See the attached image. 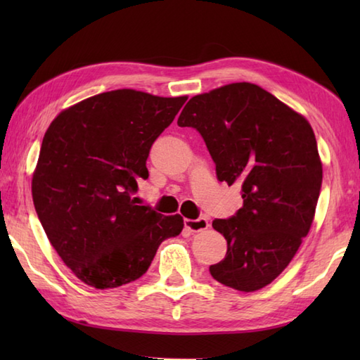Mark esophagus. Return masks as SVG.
<instances>
[{"instance_id": "1", "label": "esophagus", "mask_w": 360, "mask_h": 360, "mask_svg": "<svg viewBox=\"0 0 360 360\" xmlns=\"http://www.w3.org/2000/svg\"><path fill=\"white\" fill-rule=\"evenodd\" d=\"M184 226L190 232H201L209 227L207 218H198V219H186Z\"/></svg>"}]
</instances>
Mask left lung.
<instances>
[{
	"instance_id": "1",
	"label": "left lung",
	"mask_w": 360,
	"mask_h": 360,
	"mask_svg": "<svg viewBox=\"0 0 360 360\" xmlns=\"http://www.w3.org/2000/svg\"><path fill=\"white\" fill-rule=\"evenodd\" d=\"M202 136L219 181L240 184L243 207L213 229L224 259L212 277L244 292L269 285L308 235L322 187L309 122L254 83H231L190 98L178 119Z\"/></svg>"
}]
</instances>
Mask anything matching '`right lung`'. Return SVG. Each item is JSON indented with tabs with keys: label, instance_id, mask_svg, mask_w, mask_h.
I'll list each match as a JSON object with an SVG mask.
<instances>
[{
	"label": "right lung",
	"instance_id": "1",
	"mask_svg": "<svg viewBox=\"0 0 360 360\" xmlns=\"http://www.w3.org/2000/svg\"><path fill=\"white\" fill-rule=\"evenodd\" d=\"M187 97L134 89L82 101L52 120L32 178L38 219L63 263L86 285L119 288L147 272L181 215L136 205L153 142Z\"/></svg>",
	"mask_w": 360,
	"mask_h": 360
}]
</instances>
